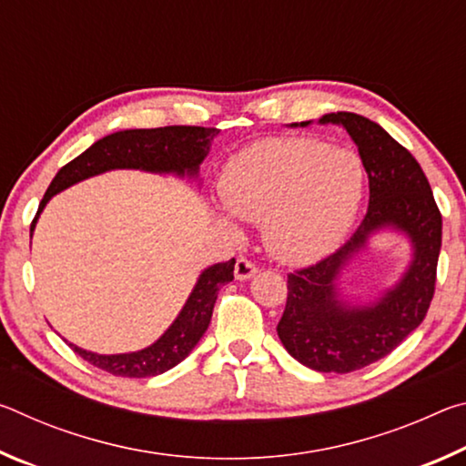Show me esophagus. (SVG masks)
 I'll return each instance as SVG.
<instances>
[{"label":"esophagus","mask_w":466,"mask_h":466,"mask_svg":"<svg viewBox=\"0 0 466 466\" xmlns=\"http://www.w3.org/2000/svg\"><path fill=\"white\" fill-rule=\"evenodd\" d=\"M258 271V267L252 263V261H248L247 257H238L236 258V267H234V275H236V279H250L252 275H255Z\"/></svg>","instance_id":"1"}]
</instances>
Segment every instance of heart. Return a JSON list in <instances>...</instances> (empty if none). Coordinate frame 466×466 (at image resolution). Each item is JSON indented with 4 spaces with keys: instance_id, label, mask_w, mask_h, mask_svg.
<instances>
[{
    "instance_id": "b5f03b06",
    "label": "heart",
    "mask_w": 466,
    "mask_h": 466,
    "mask_svg": "<svg viewBox=\"0 0 466 466\" xmlns=\"http://www.w3.org/2000/svg\"><path fill=\"white\" fill-rule=\"evenodd\" d=\"M219 193L230 214L261 222L273 257L309 263L333 250L351 226L364 167L351 149L317 137H269L230 157Z\"/></svg>"
}]
</instances>
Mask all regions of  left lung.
I'll use <instances>...</instances> for the list:
<instances>
[{
  "label": "left lung",
  "mask_w": 466,
  "mask_h": 466,
  "mask_svg": "<svg viewBox=\"0 0 466 466\" xmlns=\"http://www.w3.org/2000/svg\"><path fill=\"white\" fill-rule=\"evenodd\" d=\"M319 123L341 125L356 141L368 172L370 203L341 248L288 275V302L278 335L289 356L306 368L347 374L389 356L423 322L436 291L441 216L420 162L380 125L356 113H329ZM299 125L306 127L310 121ZM382 227L408 234L414 247L412 265L376 303L350 307L338 299V273L365 246L369 234Z\"/></svg>",
  "instance_id": "obj_1"
}]
</instances>
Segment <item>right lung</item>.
Masks as SVG:
<instances>
[{
	"label": "right lung",
	"mask_w": 466,
	"mask_h": 466,
	"mask_svg": "<svg viewBox=\"0 0 466 466\" xmlns=\"http://www.w3.org/2000/svg\"><path fill=\"white\" fill-rule=\"evenodd\" d=\"M216 136V127H191V125L110 133V136L92 144L84 154L74 157L55 175L41 205H38L30 232L35 230L38 216H41V211L53 195L80 183L84 178L102 175L106 170L137 168L160 172V175H170L172 172V175L178 177H197L199 164L208 156L211 139ZM234 258H230L226 263L208 267L197 279L191 296H188L177 320L168 327L167 333L146 350L116 353V356H100V353L86 351L74 343H69V347L77 356L90 361L92 366L105 370L113 376L147 378L167 372L193 351V347L199 343V339L208 330L219 288L234 279Z\"/></svg>",
	"instance_id": "1"
}]
</instances>
